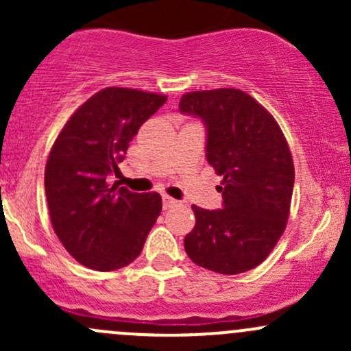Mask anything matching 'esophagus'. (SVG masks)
Listing matches in <instances>:
<instances>
[{"label": "esophagus", "mask_w": 351, "mask_h": 351, "mask_svg": "<svg viewBox=\"0 0 351 351\" xmlns=\"http://www.w3.org/2000/svg\"><path fill=\"white\" fill-rule=\"evenodd\" d=\"M176 205H178V202H176L175 198L162 195V208H165V210H168V208H171V207H176Z\"/></svg>", "instance_id": "esophagus-1"}]
</instances>
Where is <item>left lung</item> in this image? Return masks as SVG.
I'll list each match as a JSON object with an SVG mask.
<instances>
[{"mask_svg":"<svg viewBox=\"0 0 351 351\" xmlns=\"http://www.w3.org/2000/svg\"><path fill=\"white\" fill-rule=\"evenodd\" d=\"M180 112L207 130L205 156L221 175L222 208L192 205L185 236L193 263L222 275L258 267L284 234L293 190V161L280 127L254 98L234 88L192 91Z\"/></svg>","mask_w":351,"mask_h":351,"instance_id":"1","label":"left lung"}]
</instances>
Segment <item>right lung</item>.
I'll return each mask as SVG.
<instances>
[{
	"label": "right lung",
	"mask_w": 351,
	"mask_h": 351,
	"mask_svg": "<svg viewBox=\"0 0 351 351\" xmlns=\"http://www.w3.org/2000/svg\"><path fill=\"white\" fill-rule=\"evenodd\" d=\"M165 95L105 88L71 115L45 165L52 228L67 253L88 268L132 263L161 214L159 193H134L119 182V162Z\"/></svg>",
	"instance_id": "obj_1"
}]
</instances>
